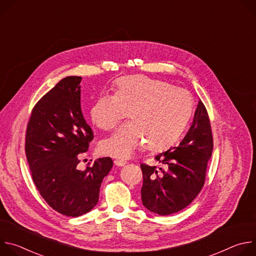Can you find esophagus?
Wrapping results in <instances>:
<instances>
[{
    "label": "esophagus",
    "instance_id": "34e87169",
    "mask_svg": "<svg viewBox=\"0 0 256 256\" xmlns=\"http://www.w3.org/2000/svg\"><path fill=\"white\" fill-rule=\"evenodd\" d=\"M114 164H116V166H118V167H122V166H124V165L126 164V162L124 161V160H116V161H114Z\"/></svg>",
    "mask_w": 256,
    "mask_h": 256
}]
</instances>
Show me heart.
<instances>
[{"label":"heart","mask_w":256,"mask_h":256,"mask_svg":"<svg viewBox=\"0 0 256 256\" xmlns=\"http://www.w3.org/2000/svg\"><path fill=\"white\" fill-rule=\"evenodd\" d=\"M192 112V98L181 88L149 77L120 79L114 94L101 95L93 103L90 118L103 130L114 128L126 116L130 122L100 142L102 154L130 158L147 142L151 150L166 148L184 130Z\"/></svg>","instance_id":"b5f03b06"}]
</instances>
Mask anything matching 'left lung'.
Masks as SVG:
<instances>
[{
    "instance_id": "8db88e82",
    "label": "left lung",
    "mask_w": 256,
    "mask_h": 256,
    "mask_svg": "<svg viewBox=\"0 0 256 256\" xmlns=\"http://www.w3.org/2000/svg\"><path fill=\"white\" fill-rule=\"evenodd\" d=\"M212 152L210 124L206 109L200 100L184 140L176 147L155 157L161 167L140 164L144 206L160 216L171 214L188 206L204 186Z\"/></svg>"
}]
</instances>
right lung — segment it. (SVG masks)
Segmentation results:
<instances>
[{
    "label": "right lung",
    "instance_id": "1",
    "mask_svg": "<svg viewBox=\"0 0 256 256\" xmlns=\"http://www.w3.org/2000/svg\"><path fill=\"white\" fill-rule=\"evenodd\" d=\"M81 77L60 80L33 108L26 130L25 152L35 186L56 212L79 216L98 202L103 178L114 166L99 158L85 170L77 168L88 151L93 132L81 109Z\"/></svg>",
    "mask_w": 256,
    "mask_h": 256
}]
</instances>
